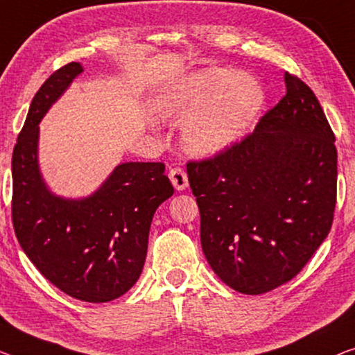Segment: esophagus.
Returning <instances> with one entry per match:
<instances>
[{"instance_id":"obj_1","label":"esophagus","mask_w":355,"mask_h":355,"mask_svg":"<svg viewBox=\"0 0 355 355\" xmlns=\"http://www.w3.org/2000/svg\"><path fill=\"white\" fill-rule=\"evenodd\" d=\"M168 178H171L172 184L175 187V189H178V191H183V189L188 188V175L182 167L172 168V171L168 172Z\"/></svg>"}]
</instances>
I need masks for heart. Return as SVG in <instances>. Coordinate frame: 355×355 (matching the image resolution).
I'll list each match as a JSON object with an SVG mask.
<instances>
[{"label":"heart","instance_id":"obj_1","mask_svg":"<svg viewBox=\"0 0 355 355\" xmlns=\"http://www.w3.org/2000/svg\"><path fill=\"white\" fill-rule=\"evenodd\" d=\"M264 92L260 83L245 73L207 68L175 84L161 100L164 118L187 119L183 145L205 156L223 150L239 139L261 110Z\"/></svg>","mask_w":355,"mask_h":355}]
</instances>
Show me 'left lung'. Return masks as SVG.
Listing matches in <instances>:
<instances>
[{
	"mask_svg": "<svg viewBox=\"0 0 355 355\" xmlns=\"http://www.w3.org/2000/svg\"><path fill=\"white\" fill-rule=\"evenodd\" d=\"M287 94L252 134L187 164L200 245L228 287L261 295L292 280L329 236L336 146L308 84L285 71Z\"/></svg>",
	"mask_w": 355,
	"mask_h": 355,
	"instance_id": "obj_1",
	"label": "left lung"
}]
</instances>
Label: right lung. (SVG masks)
Returning <instances> with one entry per match:
<instances>
[{
  "label": "right lung",
  "instance_id": "right-lung-1",
  "mask_svg": "<svg viewBox=\"0 0 355 355\" xmlns=\"http://www.w3.org/2000/svg\"><path fill=\"white\" fill-rule=\"evenodd\" d=\"M79 73L71 62L31 100L12 153V225L30 261L63 293L87 303L119 298L139 280L156 209L173 194L162 162H124L83 199L52 194L38 166L40 121Z\"/></svg>",
  "mask_w": 355,
  "mask_h": 355
}]
</instances>
